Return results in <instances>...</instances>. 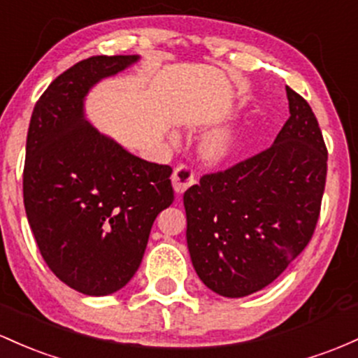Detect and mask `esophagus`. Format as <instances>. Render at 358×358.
Returning <instances> with one entry per match:
<instances>
[{"label": "esophagus", "mask_w": 358, "mask_h": 358, "mask_svg": "<svg viewBox=\"0 0 358 358\" xmlns=\"http://www.w3.org/2000/svg\"><path fill=\"white\" fill-rule=\"evenodd\" d=\"M171 182L176 194H183L188 187L195 183L194 170H192L190 166H187V164H180V166H176L175 171H173Z\"/></svg>", "instance_id": "34e87169"}]
</instances>
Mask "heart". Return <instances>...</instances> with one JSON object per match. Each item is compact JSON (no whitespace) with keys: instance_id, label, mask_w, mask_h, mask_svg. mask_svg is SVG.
<instances>
[{"instance_id":"b5f03b06","label":"heart","mask_w":358,"mask_h":358,"mask_svg":"<svg viewBox=\"0 0 358 358\" xmlns=\"http://www.w3.org/2000/svg\"><path fill=\"white\" fill-rule=\"evenodd\" d=\"M233 151V137L227 132L219 131L210 134L203 143V152L210 161H221Z\"/></svg>"}]
</instances>
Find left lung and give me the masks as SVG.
Returning a JSON list of instances; mask_svg holds the SVG:
<instances>
[{"mask_svg": "<svg viewBox=\"0 0 358 358\" xmlns=\"http://www.w3.org/2000/svg\"><path fill=\"white\" fill-rule=\"evenodd\" d=\"M285 92L290 115L272 146L203 175L183 195L192 263L219 296L245 297L272 284L320 219L328 151L308 101Z\"/></svg>", "mask_w": 358, "mask_h": 358, "instance_id": "1", "label": "left lung"}]
</instances>
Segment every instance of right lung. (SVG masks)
<instances>
[{
    "label": "right lung",
    "mask_w": 358,
    "mask_h": 358,
    "mask_svg": "<svg viewBox=\"0 0 358 358\" xmlns=\"http://www.w3.org/2000/svg\"><path fill=\"white\" fill-rule=\"evenodd\" d=\"M137 59L93 56L59 74L27 134V219L47 266L86 296H108L134 277L156 215L175 199L168 164L137 158L85 119L92 86Z\"/></svg>",
    "instance_id": "1"
}]
</instances>
